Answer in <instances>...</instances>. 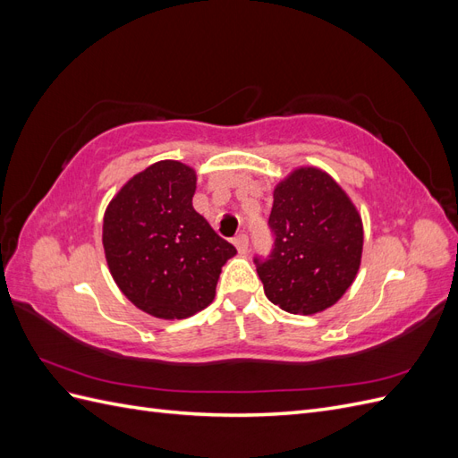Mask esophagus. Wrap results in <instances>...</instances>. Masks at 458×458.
Returning a JSON list of instances; mask_svg holds the SVG:
<instances>
[{
    "instance_id": "obj_1",
    "label": "esophagus",
    "mask_w": 458,
    "mask_h": 458,
    "mask_svg": "<svg viewBox=\"0 0 458 458\" xmlns=\"http://www.w3.org/2000/svg\"><path fill=\"white\" fill-rule=\"evenodd\" d=\"M233 244L237 246L239 254H246V252H248V244H250V242H248V237H246V234H239V237L233 241Z\"/></svg>"
}]
</instances>
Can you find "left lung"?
Segmentation results:
<instances>
[{
  "mask_svg": "<svg viewBox=\"0 0 458 458\" xmlns=\"http://www.w3.org/2000/svg\"><path fill=\"white\" fill-rule=\"evenodd\" d=\"M273 252L256 258L266 296L294 315L321 313L355 281L363 254V221L327 172L306 165L273 191Z\"/></svg>",
  "mask_w": 458,
  "mask_h": 458,
  "instance_id": "left-lung-1",
  "label": "left lung"
}]
</instances>
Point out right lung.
I'll use <instances>...</instances> for the list:
<instances>
[{"label": "right lung", "mask_w": 458, "mask_h": 458, "mask_svg": "<svg viewBox=\"0 0 458 458\" xmlns=\"http://www.w3.org/2000/svg\"><path fill=\"white\" fill-rule=\"evenodd\" d=\"M195 189L191 165L160 160L135 174L106 206L110 275L152 317L185 318L210 306L221 267L237 254L192 208Z\"/></svg>", "instance_id": "right-lung-1"}]
</instances>
